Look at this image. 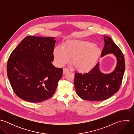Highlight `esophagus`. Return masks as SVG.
<instances>
[{
	"mask_svg": "<svg viewBox=\"0 0 134 134\" xmlns=\"http://www.w3.org/2000/svg\"><path fill=\"white\" fill-rule=\"evenodd\" d=\"M69 71V70L68 69H67V68H64V69H63V74L64 75H65V74H66L67 72H68Z\"/></svg>",
	"mask_w": 134,
	"mask_h": 134,
	"instance_id": "1",
	"label": "esophagus"
}]
</instances>
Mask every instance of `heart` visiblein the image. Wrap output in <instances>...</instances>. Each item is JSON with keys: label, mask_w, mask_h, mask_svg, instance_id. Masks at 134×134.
Instances as JSON below:
<instances>
[{"label": "heart", "mask_w": 134, "mask_h": 134, "mask_svg": "<svg viewBox=\"0 0 134 134\" xmlns=\"http://www.w3.org/2000/svg\"><path fill=\"white\" fill-rule=\"evenodd\" d=\"M101 50L94 43L80 40H69L63 44L62 47H56L53 56L59 67L68 64L71 58V64L80 72L91 71L98 62Z\"/></svg>", "instance_id": "obj_1"}]
</instances>
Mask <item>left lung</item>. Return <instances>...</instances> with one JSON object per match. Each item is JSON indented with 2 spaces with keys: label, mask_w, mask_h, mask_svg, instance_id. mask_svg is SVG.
Returning <instances> with one entry per match:
<instances>
[{
  "label": "left lung",
  "mask_w": 134,
  "mask_h": 134,
  "mask_svg": "<svg viewBox=\"0 0 134 134\" xmlns=\"http://www.w3.org/2000/svg\"><path fill=\"white\" fill-rule=\"evenodd\" d=\"M104 47L101 57L113 54L117 59L115 69L104 74L100 69V63L88 73H75L74 86L78 96L83 100L92 101L105 100L117 92L121 86L125 69L123 54L112 38L104 36Z\"/></svg>",
  "instance_id": "obj_1"
}]
</instances>
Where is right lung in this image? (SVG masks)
I'll return each mask as SVG.
<instances>
[{
    "instance_id": "add662e5",
    "label": "right lung",
    "mask_w": 134,
    "mask_h": 134,
    "mask_svg": "<svg viewBox=\"0 0 134 134\" xmlns=\"http://www.w3.org/2000/svg\"><path fill=\"white\" fill-rule=\"evenodd\" d=\"M54 37L29 36L12 52L7 65L11 87L20 99L37 103L54 94L63 69L55 67Z\"/></svg>"
}]
</instances>
